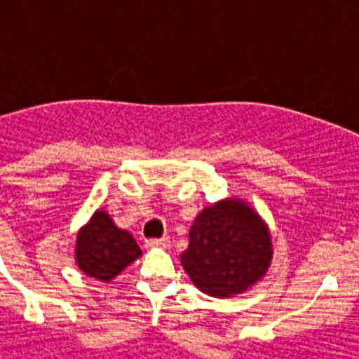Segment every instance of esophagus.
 <instances>
[{"mask_svg":"<svg viewBox=\"0 0 359 359\" xmlns=\"http://www.w3.org/2000/svg\"><path fill=\"white\" fill-rule=\"evenodd\" d=\"M169 237H161V239H149V241H145V246H147V248H161V250H165V248H169Z\"/></svg>","mask_w":359,"mask_h":359,"instance_id":"esophagus-1","label":"esophagus"}]
</instances>
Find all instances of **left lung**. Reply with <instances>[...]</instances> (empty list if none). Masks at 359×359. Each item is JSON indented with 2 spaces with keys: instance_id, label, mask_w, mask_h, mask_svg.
Wrapping results in <instances>:
<instances>
[{
  "instance_id": "8db88e82",
  "label": "left lung",
  "mask_w": 359,
  "mask_h": 359,
  "mask_svg": "<svg viewBox=\"0 0 359 359\" xmlns=\"http://www.w3.org/2000/svg\"><path fill=\"white\" fill-rule=\"evenodd\" d=\"M180 259L199 291L231 298L268 273L273 243L255 208L241 198H226L199 212L190 226L189 248Z\"/></svg>"
}]
</instances>
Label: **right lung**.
<instances>
[{"mask_svg": "<svg viewBox=\"0 0 359 359\" xmlns=\"http://www.w3.org/2000/svg\"><path fill=\"white\" fill-rule=\"evenodd\" d=\"M138 257H142V250L135 237L116 226L102 208L95 210L90 221L79 230L75 262L88 277L111 282Z\"/></svg>", "mask_w": 359, "mask_h": 359, "instance_id": "1", "label": "right lung"}]
</instances>
